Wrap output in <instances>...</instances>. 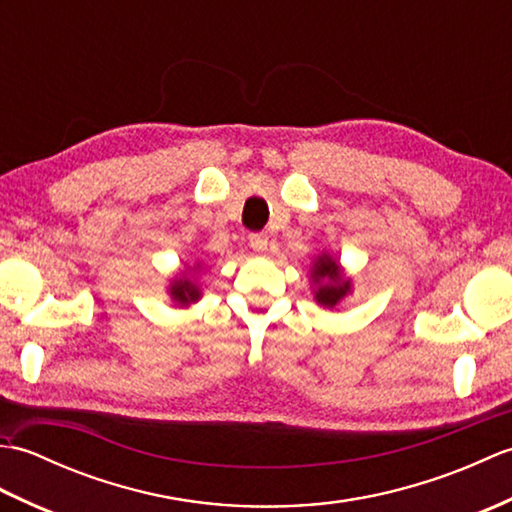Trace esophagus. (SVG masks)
<instances>
[{"instance_id":"1","label":"esophagus","mask_w":512,"mask_h":512,"mask_svg":"<svg viewBox=\"0 0 512 512\" xmlns=\"http://www.w3.org/2000/svg\"><path fill=\"white\" fill-rule=\"evenodd\" d=\"M268 237L264 233H253L250 235V248L255 250V253H266L268 250Z\"/></svg>"}]
</instances>
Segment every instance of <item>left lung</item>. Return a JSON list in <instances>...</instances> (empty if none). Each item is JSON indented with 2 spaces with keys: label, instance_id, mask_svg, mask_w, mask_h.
Masks as SVG:
<instances>
[{
  "label": "left lung",
  "instance_id": "1",
  "mask_svg": "<svg viewBox=\"0 0 512 512\" xmlns=\"http://www.w3.org/2000/svg\"><path fill=\"white\" fill-rule=\"evenodd\" d=\"M310 284L314 301L325 310H334L352 295V277L345 275L343 266L330 253L317 255L310 266Z\"/></svg>",
  "mask_w": 512,
  "mask_h": 512
}]
</instances>
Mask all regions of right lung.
<instances>
[{"mask_svg":"<svg viewBox=\"0 0 512 512\" xmlns=\"http://www.w3.org/2000/svg\"><path fill=\"white\" fill-rule=\"evenodd\" d=\"M200 273H204V264L191 262V264H184L180 273L169 279L167 295H169L173 306L189 308L191 303H198L202 299V288L198 281Z\"/></svg>","mask_w":512,"mask_h":512,"instance_id":"right-lung-1","label":"right lung"}]
</instances>
